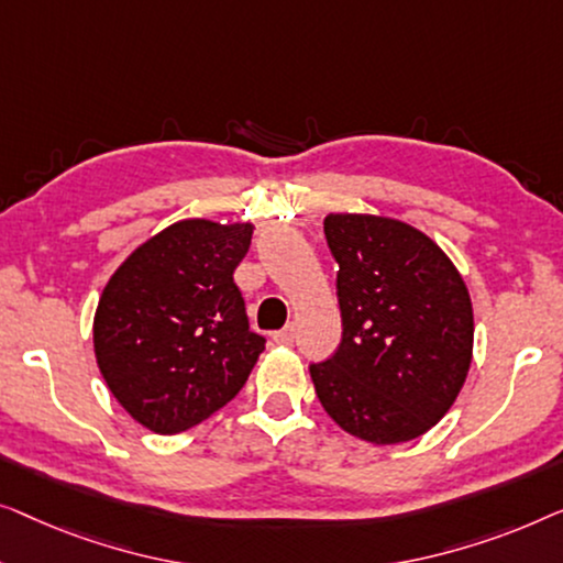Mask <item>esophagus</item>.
<instances>
[{
  "label": "esophagus",
  "instance_id": "obj_1",
  "mask_svg": "<svg viewBox=\"0 0 563 563\" xmlns=\"http://www.w3.org/2000/svg\"><path fill=\"white\" fill-rule=\"evenodd\" d=\"M292 339H296V327H292V323H288V327L275 331V334H273L275 344H292Z\"/></svg>",
  "mask_w": 563,
  "mask_h": 563
}]
</instances>
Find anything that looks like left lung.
<instances>
[{"label": "left lung", "instance_id": "8db88e82", "mask_svg": "<svg viewBox=\"0 0 563 563\" xmlns=\"http://www.w3.org/2000/svg\"><path fill=\"white\" fill-rule=\"evenodd\" d=\"M342 344L311 364L321 406L362 441L423 437L454 406L472 364V298L437 242L406 221L329 213Z\"/></svg>", "mask_w": 563, "mask_h": 563}]
</instances>
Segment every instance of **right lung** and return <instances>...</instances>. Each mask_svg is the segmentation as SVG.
<instances>
[{
  "label": "right lung",
  "instance_id": "add662e5",
  "mask_svg": "<svg viewBox=\"0 0 563 563\" xmlns=\"http://www.w3.org/2000/svg\"><path fill=\"white\" fill-rule=\"evenodd\" d=\"M250 221L184 219L132 252L101 292L93 352L134 421L180 433L224 408L265 350L250 331L234 271Z\"/></svg>",
  "mask_w": 563,
  "mask_h": 563
}]
</instances>
